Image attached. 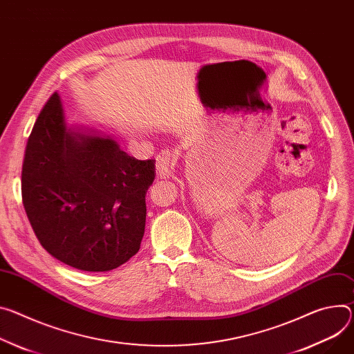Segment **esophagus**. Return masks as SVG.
<instances>
[{
    "mask_svg": "<svg viewBox=\"0 0 354 354\" xmlns=\"http://www.w3.org/2000/svg\"><path fill=\"white\" fill-rule=\"evenodd\" d=\"M176 158H178L176 153L174 151H169V149H164L156 156L155 171H156V176L159 179L168 178L171 175V171H172V168L176 162Z\"/></svg>",
    "mask_w": 354,
    "mask_h": 354,
    "instance_id": "esophagus-1",
    "label": "esophagus"
}]
</instances>
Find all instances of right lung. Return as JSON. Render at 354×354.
I'll return each instance as SVG.
<instances>
[{"label": "right lung", "mask_w": 354, "mask_h": 354, "mask_svg": "<svg viewBox=\"0 0 354 354\" xmlns=\"http://www.w3.org/2000/svg\"><path fill=\"white\" fill-rule=\"evenodd\" d=\"M153 178L155 159H136L110 138L68 131L53 93L28 138L22 203L56 260L82 271H111L140 250Z\"/></svg>", "instance_id": "right-lung-1"}]
</instances>
